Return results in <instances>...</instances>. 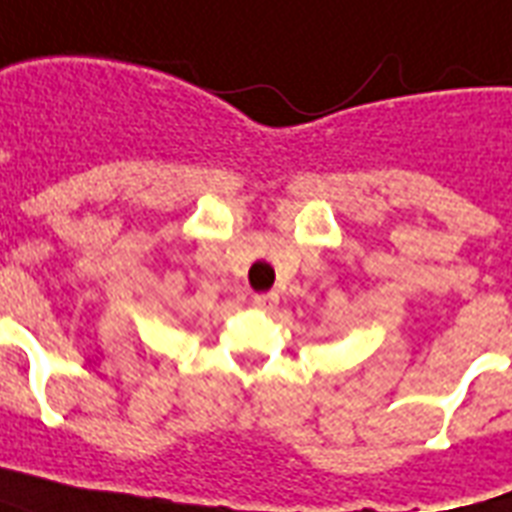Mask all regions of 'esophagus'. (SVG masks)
Wrapping results in <instances>:
<instances>
[{"instance_id":"esophagus-1","label":"esophagus","mask_w":512,"mask_h":512,"mask_svg":"<svg viewBox=\"0 0 512 512\" xmlns=\"http://www.w3.org/2000/svg\"><path fill=\"white\" fill-rule=\"evenodd\" d=\"M252 303H255L257 308H263V311H273V308L279 305V295H276V292H263V295H255Z\"/></svg>"}]
</instances>
